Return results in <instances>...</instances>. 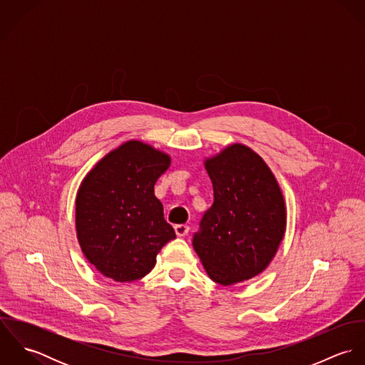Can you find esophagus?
Here are the masks:
<instances>
[{
    "label": "esophagus",
    "instance_id": "obj_1",
    "mask_svg": "<svg viewBox=\"0 0 365 365\" xmlns=\"http://www.w3.org/2000/svg\"><path fill=\"white\" fill-rule=\"evenodd\" d=\"M174 230H175V235H177L178 237H184V236L188 235L190 226H187V225H175V226H174Z\"/></svg>",
    "mask_w": 365,
    "mask_h": 365
}]
</instances>
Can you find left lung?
Instances as JSON below:
<instances>
[{"instance_id":"left-lung-1","label":"left lung","mask_w":365,"mask_h":365,"mask_svg":"<svg viewBox=\"0 0 365 365\" xmlns=\"http://www.w3.org/2000/svg\"><path fill=\"white\" fill-rule=\"evenodd\" d=\"M205 168L213 204L192 246L215 282L250 279L267 268L284 237L281 190L262 158L239 143L207 160Z\"/></svg>"}]
</instances>
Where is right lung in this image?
Instances as JSON below:
<instances>
[{
	"instance_id": "1",
	"label": "right lung",
	"mask_w": 365,
	"mask_h": 365,
	"mask_svg": "<svg viewBox=\"0 0 365 365\" xmlns=\"http://www.w3.org/2000/svg\"><path fill=\"white\" fill-rule=\"evenodd\" d=\"M170 157L130 140L110 152L87 174L76 200L81 250L105 277L118 282L143 278L157 253L175 237L164 220L155 184Z\"/></svg>"
}]
</instances>
